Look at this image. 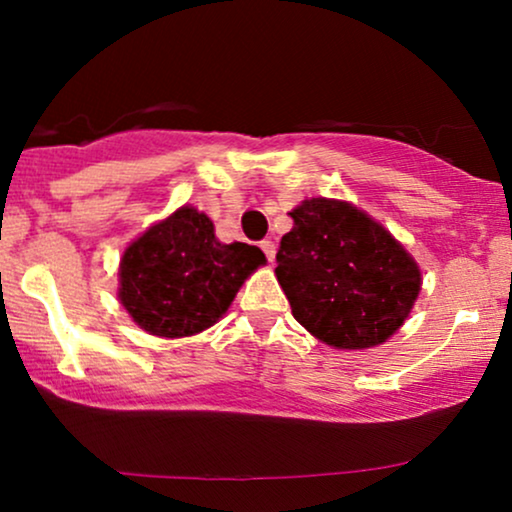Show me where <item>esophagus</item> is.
I'll return each mask as SVG.
<instances>
[{"label":"esophagus","mask_w":512,"mask_h":512,"mask_svg":"<svg viewBox=\"0 0 512 512\" xmlns=\"http://www.w3.org/2000/svg\"><path fill=\"white\" fill-rule=\"evenodd\" d=\"M261 249H263V254H266L268 261H273V258H275V244H273V239H263Z\"/></svg>","instance_id":"1"}]
</instances>
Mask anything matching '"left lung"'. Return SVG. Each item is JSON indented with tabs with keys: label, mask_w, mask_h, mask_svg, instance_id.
<instances>
[{
	"label": "left lung",
	"mask_w": 512,
	"mask_h": 512,
	"mask_svg": "<svg viewBox=\"0 0 512 512\" xmlns=\"http://www.w3.org/2000/svg\"><path fill=\"white\" fill-rule=\"evenodd\" d=\"M289 218L275 275L294 318L337 349H368L399 330L420 292L406 249L346 201L306 199Z\"/></svg>",
	"instance_id": "obj_1"
}]
</instances>
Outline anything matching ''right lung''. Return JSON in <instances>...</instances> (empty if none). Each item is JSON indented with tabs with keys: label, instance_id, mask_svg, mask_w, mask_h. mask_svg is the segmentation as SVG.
<instances>
[{
	"label": "right lung",
	"instance_id": "add662e5",
	"mask_svg": "<svg viewBox=\"0 0 512 512\" xmlns=\"http://www.w3.org/2000/svg\"><path fill=\"white\" fill-rule=\"evenodd\" d=\"M263 263L258 246L218 242L208 216L182 206L125 249L118 296L147 332L187 337L216 323Z\"/></svg>",
	"mask_w": 512,
	"mask_h": 512
}]
</instances>
